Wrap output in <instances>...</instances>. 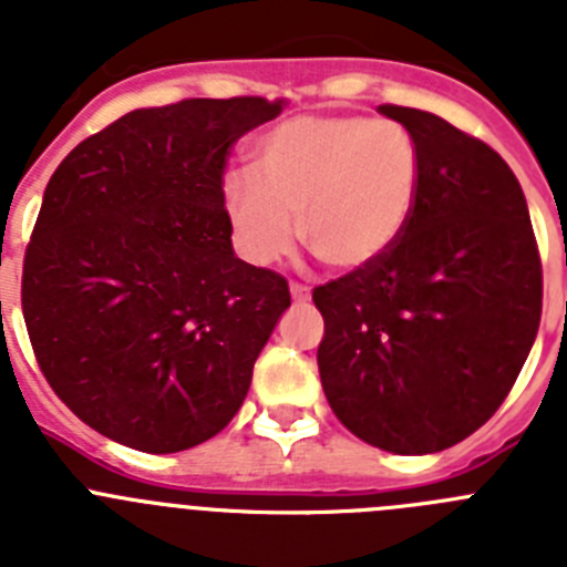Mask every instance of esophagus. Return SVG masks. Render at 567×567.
I'll return each instance as SVG.
<instances>
[{"label": "esophagus", "instance_id": "obj_1", "mask_svg": "<svg viewBox=\"0 0 567 567\" xmlns=\"http://www.w3.org/2000/svg\"><path fill=\"white\" fill-rule=\"evenodd\" d=\"M289 295H292L295 303H307V300L312 298L309 287H303V284H289Z\"/></svg>", "mask_w": 567, "mask_h": 567}]
</instances>
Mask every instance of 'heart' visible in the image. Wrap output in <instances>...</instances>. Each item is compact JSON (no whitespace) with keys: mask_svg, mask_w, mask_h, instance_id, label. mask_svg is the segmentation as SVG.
Wrapping results in <instances>:
<instances>
[{"mask_svg":"<svg viewBox=\"0 0 567 567\" xmlns=\"http://www.w3.org/2000/svg\"><path fill=\"white\" fill-rule=\"evenodd\" d=\"M255 175H229L235 247L267 267L300 238L329 269L365 272L405 235L423 187V150L400 122L300 115L255 144Z\"/></svg>","mask_w":567,"mask_h":567,"instance_id":"obj_1","label":"heart"}]
</instances>
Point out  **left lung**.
Instances as JSON below:
<instances>
[{
	"instance_id": "1",
	"label": "left lung",
	"mask_w": 567,
	"mask_h": 567,
	"mask_svg": "<svg viewBox=\"0 0 567 567\" xmlns=\"http://www.w3.org/2000/svg\"><path fill=\"white\" fill-rule=\"evenodd\" d=\"M423 150L398 247L315 289L318 369L334 417L392 454H434L497 412L543 315V267L517 175L425 110L380 104Z\"/></svg>"
}]
</instances>
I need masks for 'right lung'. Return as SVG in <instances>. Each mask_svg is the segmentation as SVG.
I'll return each mask as SVG.
<instances>
[{
  "mask_svg": "<svg viewBox=\"0 0 567 567\" xmlns=\"http://www.w3.org/2000/svg\"><path fill=\"white\" fill-rule=\"evenodd\" d=\"M280 110L255 96L133 110L50 175L24 323L53 392L104 437L173 454L238 414L289 287L235 255L224 167Z\"/></svg>",
  "mask_w": 567,
  "mask_h": 567,
  "instance_id": "1",
  "label": "right lung"
}]
</instances>
